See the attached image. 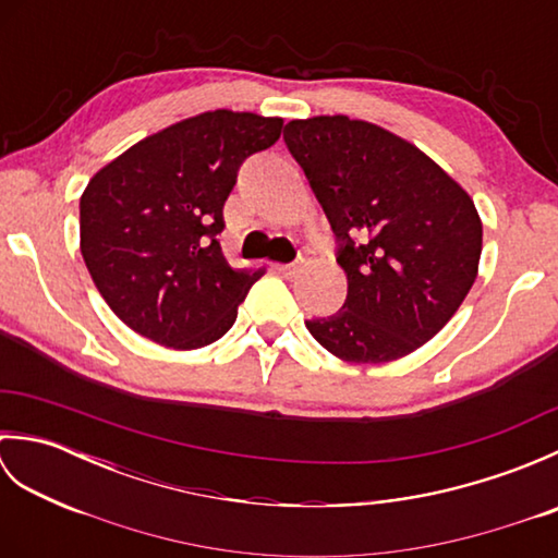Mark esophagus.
Here are the masks:
<instances>
[{"instance_id": "34e87169", "label": "esophagus", "mask_w": 558, "mask_h": 558, "mask_svg": "<svg viewBox=\"0 0 558 558\" xmlns=\"http://www.w3.org/2000/svg\"><path fill=\"white\" fill-rule=\"evenodd\" d=\"M302 264H304V258H294V260H290V264L278 266V270L282 272V276H294V272L302 268Z\"/></svg>"}]
</instances>
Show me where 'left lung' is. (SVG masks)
Masks as SVG:
<instances>
[{
  "label": "left lung",
  "mask_w": 558,
  "mask_h": 558,
  "mask_svg": "<svg viewBox=\"0 0 558 558\" xmlns=\"http://www.w3.org/2000/svg\"><path fill=\"white\" fill-rule=\"evenodd\" d=\"M282 138L336 234L348 300L306 322L336 357L381 364L432 340L477 278L472 198L420 148L345 114L292 120Z\"/></svg>",
  "instance_id": "1"
}]
</instances>
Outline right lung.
Returning a JSON list of instances; mask_svg holds the SVG:
<instances>
[{
	"label": "right lung",
	"mask_w": 558,
	"mask_h": 558,
	"mask_svg": "<svg viewBox=\"0 0 558 558\" xmlns=\"http://www.w3.org/2000/svg\"><path fill=\"white\" fill-rule=\"evenodd\" d=\"M280 129V117L204 112L138 141L88 182L81 254L102 300L138 336L196 350L232 328L264 270L222 256V206L242 162Z\"/></svg>",
	"instance_id": "right-lung-1"
}]
</instances>
